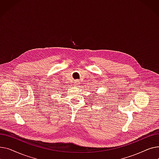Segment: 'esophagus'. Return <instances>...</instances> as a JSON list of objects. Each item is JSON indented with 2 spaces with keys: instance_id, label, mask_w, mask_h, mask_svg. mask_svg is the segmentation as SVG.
<instances>
[{
  "instance_id": "esophagus-1",
  "label": "esophagus",
  "mask_w": 159,
  "mask_h": 159,
  "mask_svg": "<svg viewBox=\"0 0 159 159\" xmlns=\"http://www.w3.org/2000/svg\"><path fill=\"white\" fill-rule=\"evenodd\" d=\"M75 84H76V85H78V84H79V80H75Z\"/></svg>"
}]
</instances>
